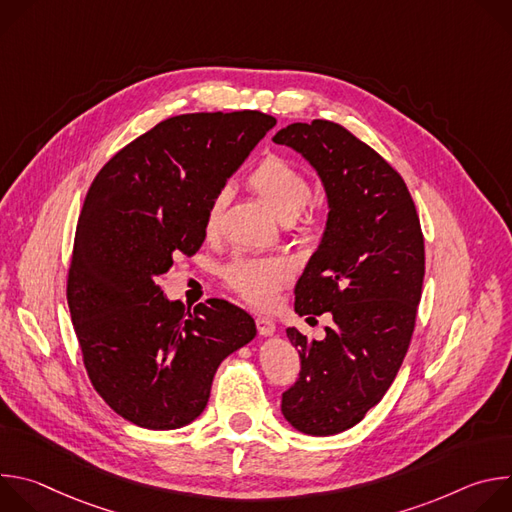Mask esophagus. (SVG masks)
Masks as SVG:
<instances>
[{"label": "esophagus", "mask_w": 512, "mask_h": 512, "mask_svg": "<svg viewBox=\"0 0 512 512\" xmlns=\"http://www.w3.org/2000/svg\"><path fill=\"white\" fill-rule=\"evenodd\" d=\"M255 324H257V332L261 336H271L275 332V322L271 318H265V316H257L255 318Z\"/></svg>", "instance_id": "esophagus-1"}]
</instances>
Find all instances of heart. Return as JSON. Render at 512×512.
I'll return each mask as SVG.
<instances>
[{
  "mask_svg": "<svg viewBox=\"0 0 512 512\" xmlns=\"http://www.w3.org/2000/svg\"><path fill=\"white\" fill-rule=\"evenodd\" d=\"M249 186L285 223L298 218L312 198V184L306 174L279 156L263 158L249 174ZM231 194L229 186H221L210 196L204 212L206 235L221 229ZM223 275L243 300L257 308H267L275 302L277 291L291 281V267L279 257H237L225 267Z\"/></svg>",
  "mask_w": 512,
  "mask_h": 512,
  "instance_id": "b5f03b06",
  "label": "heart"
}]
</instances>
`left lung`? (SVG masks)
Here are the masks:
<instances>
[{"label": "left lung", "instance_id": "8db88e82", "mask_svg": "<svg viewBox=\"0 0 512 512\" xmlns=\"http://www.w3.org/2000/svg\"><path fill=\"white\" fill-rule=\"evenodd\" d=\"M273 141L316 168L330 206L296 285V312H328L332 326L324 340L287 328L302 371L281 395V413L302 433L334 435L367 415L401 369L421 300L423 233L401 174L346 127L291 123Z\"/></svg>", "mask_w": 512, "mask_h": 512}]
</instances>
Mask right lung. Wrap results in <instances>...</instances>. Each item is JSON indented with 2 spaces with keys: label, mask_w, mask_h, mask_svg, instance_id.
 Returning a JSON list of instances; mask_svg holds the SVG:
<instances>
[{
  "label": "right lung",
  "mask_w": 512,
  "mask_h": 512,
  "mask_svg": "<svg viewBox=\"0 0 512 512\" xmlns=\"http://www.w3.org/2000/svg\"><path fill=\"white\" fill-rule=\"evenodd\" d=\"M273 125L259 111L170 117L119 150L87 192L68 310L95 391L139 427L194 421L218 364L255 338L245 310L214 298L190 312L156 279L200 249L210 196Z\"/></svg>",
  "instance_id": "obj_1"
}]
</instances>
